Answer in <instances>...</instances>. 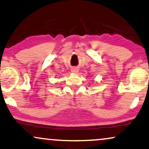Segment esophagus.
I'll use <instances>...</instances> for the list:
<instances>
[{"instance_id": "34e87169", "label": "esophagus", "mask_w": 149, "mask_h": 149, "mask_svg": "<svg viewBox=\"0 0 149 149\" xmlns=\"http://www.w3.org/2000/svg\"><path fill=\"white\" fill-rule=\"evenodd\" d=\"M79 71V69L77 68H72V69H71V72H74V73H77Z\"/></svg>"}]
</instances>
